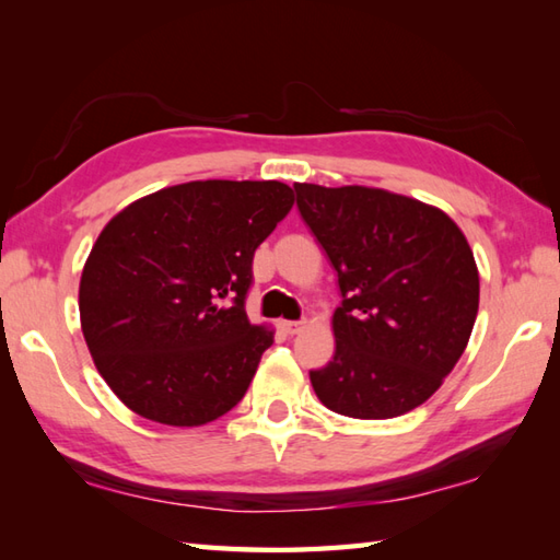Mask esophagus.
<instances>
[{
    "mask_svg": "<svg viewBox=\"0 0 560 560\" xmlns=\"http://www.w3.org/2000/svg\"><path fill=\"white\" fill-rule=\"evenodd\" d=\"M281 329L287 331V335H299V331L303 329V323H301V319H283Z\"/></svg>",
    "mask_w": 560,
    "mask_h": 560,
    "instance_id": "34e87169",
    "label": "esophagus"
}]
</instances>
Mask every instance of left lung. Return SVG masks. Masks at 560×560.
I'll use <instances>...</instances> for the list:
<instances>
[{
  "label": "left lung",
  "instance_id": "8db88e82",
  "mask_svg": "<svg viewBox=\"0 0 560 560\" xmlns=\"http://www.w3.org/2000/svg\"><path fill=\"white\" fill-rule=\"evenodd\" d=\"M295 207L337 271L335 355L311 371L327 409L392 419L443 385L479 313V271L447 213L371 187L299 183Z\"/></svg>",
  "mask_w": 560,
  "mask_h": 560
}]
</instances>
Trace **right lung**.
I'll use <instances>...</instances> for the list:
<instances>
[{
    "mask_svg": "<svg viewBox=\"0 0 560 560\" xmlns=\"http://www.w3.org/2000/svg\"><path fill=\"white\" fill-rule=\"evenodd\" d=\"M293 207L277 180L175 185L105 225L79 287L83 339L129 409L165 425L231 411L273 331L245 313L253 257Z\"/></svg>",
    "mask_w": 560,
    "mask_h": 560,
    "instance_id": "obj_1",
    "label": "right lung"
}]
</instances>
